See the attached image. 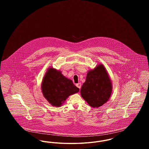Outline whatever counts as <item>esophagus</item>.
<instances>
[{
	"mask_svg": "<svg viewBox=\"0 0 149 149\" xmlns=\"http://www.w3.org/2000/svg\"><path fill=\"white\" fill-rule=\"evenodd\" d=\"M76 86L78 87V88H79V89H80L81 88V83H78V84H76Z\"/></svg>",
	"mask_w": 149,
	"mask_h": 149,
	"instance_id": "esophagus-1",
	"label": "esophagus"
}]
</instances>
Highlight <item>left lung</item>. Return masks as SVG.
<instances>
[{"label": "left lung", "instance_id": "left-lung-1", "mask_svg": "<svg viewBox=\"0 0 149 149\" xmlns=\"http://www.w3.org/2000/svg\"><path fill=\"white\" fill-rule=\"evenodd\" d=\"M112 92V81L103 64L88 71L80 93L90 106L98 108L103 106L110 98Z\"/></svg>", "mask_w": 149, "mask_h": 149}]
</instances>
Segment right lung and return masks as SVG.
I'll return each mask as SVG.
<instances>
[{"label":"right lung","instance_id":"1","mask_svg":"<svg viewBox=\"0 0 149 149\" xmlns=\"http://www.w3.org/2000/svg\"><path fill=\"white\" fill-rule=\"evenodd\" d=\"M41 87L45 98L52 106L57 107L61 106L70 95L79 91L71 80L52 67L47 70Z\"/></svg>","mask_w":149,"mask_h":149}]
</instances>
